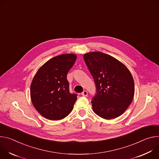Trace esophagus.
Segmentation results:
<instances>
[{
	"instance_id": "34e87169",
	"label": "esophagus",
	"mask_w": 159,
	"mask_h": 159,
	"mask_svg": "<svg viewBox=\"0 0 159 159\" xmlns=\"http://www.w3.org/2000/svg\"><path fill=\"white\" fill-rule=\"evenodd\" d=\"M81 95H82L83 96H84V97H86V96L88 95V92H87V91H86V90L83 91V92L81 93Z\"/></svg>"
}]
</instances>
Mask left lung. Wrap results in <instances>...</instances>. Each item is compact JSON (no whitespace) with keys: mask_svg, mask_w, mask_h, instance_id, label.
I'll use <instances>...</instances> for the list:
<instances>
[{"mask_svg":"<svg viewBox=\"0 0 159 159\" xmlns=\"http://www.w3.org/2000/svg\"><path fill=\"white\" fill-rule=\"evenodd\" d=\"M83 58L97 87V95L92 100L93 112L108 120L120 116L134 95L129 70L116 58L101 52L86 53Z\"/></svg>","mask_w":159,"mask_h":159,"instance_id":"obj_1","label":"left lung"}]
</instances>
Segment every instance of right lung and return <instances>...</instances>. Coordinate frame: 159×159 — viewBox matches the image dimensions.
I'll list each match as a JSON object with an SVG mask.
<instances>
[{
    "mask_svg": "<svg viewBox=\"0 0 159 159\" xmlns=\"http://www.w3.org/2000/svg\"><path fill=\"white\" fill-rule=\"evenodd\" d=\"M76 59L74 54L53 57L43 64L33 77L31 100L35 109L45 118L58 120L72 111L77 95L69 93L67 74Z\"/></svg>",
    "mask_w": 159,
    "mask_h": 159,
    "instance_id": "1",
    "label": "right lung"
}]
</instances>
